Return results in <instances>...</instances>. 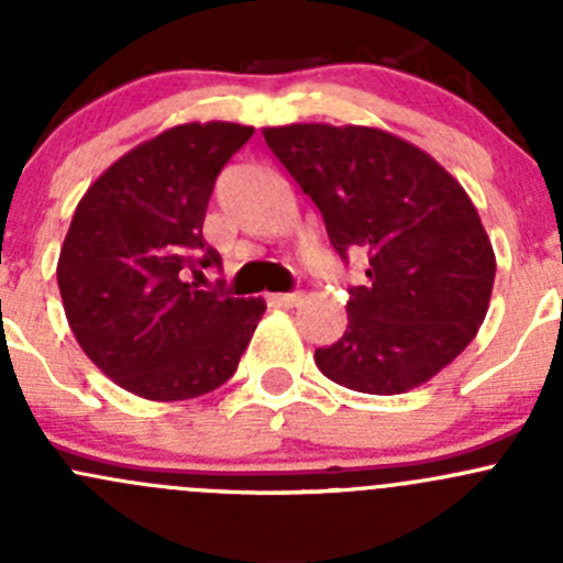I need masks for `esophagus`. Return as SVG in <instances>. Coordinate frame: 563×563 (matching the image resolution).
<instances>
[{
  "label": "esophagus",
  "instance_id": "34e87169",
  "mask_svg": "<svg viewBox=\"0 0 563 563\" xmlns=\"http://www.w3.org/2000/svg\"><path fill=\"white\" fill-rule=\"evenodd\" d=\"M272 302L277 305V308H297L299 302H302V294L294 291V294H275V297H269Z\"/></svg>",
  "mask_w": 563,
  "mask_h": 563
}]
</instances>
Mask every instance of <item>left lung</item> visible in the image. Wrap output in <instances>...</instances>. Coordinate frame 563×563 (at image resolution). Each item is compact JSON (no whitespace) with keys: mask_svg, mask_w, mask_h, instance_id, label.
Here are the masks:
<instances>
[{"mask_svg":"<svg viewBox=\"0 0 563 563\" xmlns=\"http://www.w3.org/2000/svg\"><path fill=\"white\" fill-rule=\"evenodd\" d=\"M321 209L332 247L367 253L349 327L316 365L365 395H402L444 371L476 338L496 253L463 185L428 152L365 124L294 122L261 130Z\"/></svg>","mask_w":563,"mask_h":563,"instance_id":"obj_1","label":"left lung"}]
</instances>
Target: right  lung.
<instances>
[{
  "instance_id": "add662e5",
  "label": "right lung",
  "mask_w": 563,
  "mask_h": 563,
  "mask_svg": "<svg viewBox=\"0 0 563 563\" xmlns=\"http://www.w3.org/2000/svg\"><path fill=\"white\" fill-rule=\"evenodd\" d=\"M253 128L187 122L133 146L78 201L56 280L84 354L146 400H190L234 376L264 299L201 291L181 272L220 264L203 218L220 168ZM198 272V269H196Z\"/></svg>"
}]
</instances>
